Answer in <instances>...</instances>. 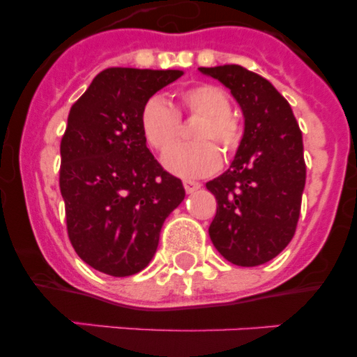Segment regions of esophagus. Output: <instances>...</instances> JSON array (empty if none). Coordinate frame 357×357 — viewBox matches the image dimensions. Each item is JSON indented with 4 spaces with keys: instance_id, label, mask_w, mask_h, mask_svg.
I'll list each match as a JSON object with an SVG mask.
<instances>
[{
    "instance_id": "esophagus-1",
    "label": "esophagus",
    "mask_w": 357,
    "mask_h": 357,
    "mask_svg": "<svg viewBox=\"0 0 357 357\" xmlns=\"http://www.w3.org/2000/svg\"><path fill=\"white\" fill-rule=\"evenodd\" d=\"M184 189L188 193H195L197 189H200V182H195V181H184Z\"/></svg>"
}]
</instances>
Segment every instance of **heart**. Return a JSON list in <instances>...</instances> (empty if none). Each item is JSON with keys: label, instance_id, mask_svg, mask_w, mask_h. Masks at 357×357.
I'll list each match as a JSON object with an SVG mask.
<instances>
[{"label": "heart", "instance_id": "obj_1", "mask_svg": "<svg viewBox=\"0 0 357 357\" xmlns=\"http://www.w3.org/2000/svg\"><path fill=\"white\" fill-rule=\"evenodd\" d=\"M176 100L181 110L160 96H151L144 103L141 110L143 135L153 150L166 151L180 135V114L200 117L192 136L197 143L168 151L164 166L181 176L211 175L222 164L218 147L227 157L238 151L243 139L241 121L230 110L229 94L218 85H191L176 94Z\"/></svg>", "mask_w": 357, "mask_h": 357}]
</instances>
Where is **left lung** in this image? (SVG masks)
Listing matches in <instances>:
<instances>
[{
	"label": "left lung",
	"mask_w": 357,
	"mask_h": 357,
	"mask_svg": "<svg viewBox=\"0 0 357 357\" xmlns=\"http://www.w3.org/2000/svg\"><path fill=\"white\" fill-rule=\"evenodd\" d=\"M200 71L229 87L245 116L230 168L206 184L218 204L211 241L232 264L259 266L295 236L305 185L302 132L286 98L257 73L236 64Z\"/></svg>",
	"instance_id": "8db88e82"
}]
</instances>
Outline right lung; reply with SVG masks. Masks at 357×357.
I'll return each mask as SVG.
<instances>
[{"instance_id":"add662e5","label":"right lung","mask_w":357,"mask_h":357,"mask_svg":"<svg viewBox=\"0 0 357 357\" xmlns=\"http://www.w3.org/2000/svg\"><path fill=\"white\" fill-rule=\"evenodd\" d=\"M178 69L109 68L98 73L68 116L61 141V193L73 248L112 277L148 266L164 220L185 197L181 178L157 162L141 110Z\"/></svg>"}]
</instances>
